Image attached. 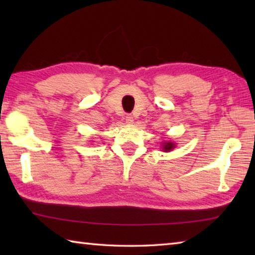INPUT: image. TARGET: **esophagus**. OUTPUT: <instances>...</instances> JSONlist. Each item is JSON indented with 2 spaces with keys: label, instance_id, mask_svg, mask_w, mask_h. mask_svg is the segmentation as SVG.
I'll return each mask as SVG.
<instances>
[{
  "label": "esophagus",
  "instance_id": "34e87169",
  "mask_svg": "<svg viewBox=\"0 0 255 255\" xmlns=\"http://www.w3.org/2000/svg\"><path fill=\"white\" fill-rule=\"evenodd\" d=\"M133 122V117L131 115H127L126 116V123L127 124H131Z\"/></svg>",
  "mask_w": 255,
  "mask_h": 255
}]
</instances>
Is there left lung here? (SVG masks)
I'll return each mask as SVG.
<instances>
[{
    "label": "left lung",
    "mask_w": 255,
    "mask_h": 255,
    "mask_svg": "<svg viewBox=\"0 0 255 255\" xmlns=\"http://www.w3.org/2000/svg\"><path fill=\"white\" fill-rule=\"evenodd\" d=\"M174 148V144L171 143V141H166V143H163V149L165 152H169V150Z\"/></svg>",
    "instance_id": "obj_1"
}]
</instances>
